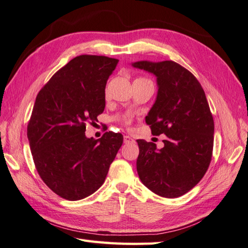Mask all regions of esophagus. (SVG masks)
<instances>
[{"label":"esophagus","instance_id":"obj_1","mask_svg":"<svg viewBox=\"0 0 248 248\" xmlns=\"http://www.w3.org/2000/svg\"><path fill=\"white\" fill-rule=\"evenodd\" d=\"M135 140L129 136H124V143L125 144H129V143H134Z\"/></svg>","mask_w":248,"mask_h":248}]
</instances>
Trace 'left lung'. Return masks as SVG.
I'll return each instance as SVG.
<instances>
[{
	"mask_svg": "<svg viewBox=\"0 0 248 248\" xmlns=\"http://www.w3.org/2000/svg\"><path fill=\"white\" fill-rule=\"evenodd\" d=\"M155 75L157 96L146 115L164 146L137 140V172L146 188L167 199L186 194L200 183L211 161L214 123L206 94L195 76L172 60L131 62Z\"/></svg>",
	"mask_w": 248,
	"mask_h": 248,
	"instance_id": "1",
	"label": "left lung"
}]
</instances>
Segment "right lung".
<instances>
[{
	"label": "right lung",
	"instance_id": "right-lung-1",
	"mask_svg": "<svg viewBox=\"0 0 248 248\" xmlns=\"http://www.w3.org/2000/svg\"><path fill=\"white\" fill-rule=\"evenodd\" d=\"M118 59L80 55L58 70L38 93L27 126L31 152L45 184L68 201H79L104 184L123 136L86 137L87 121L105 108V88Z\"/></svg>",
	"mask_w": 248,
	"mask_h": 248
}]
</instances>
